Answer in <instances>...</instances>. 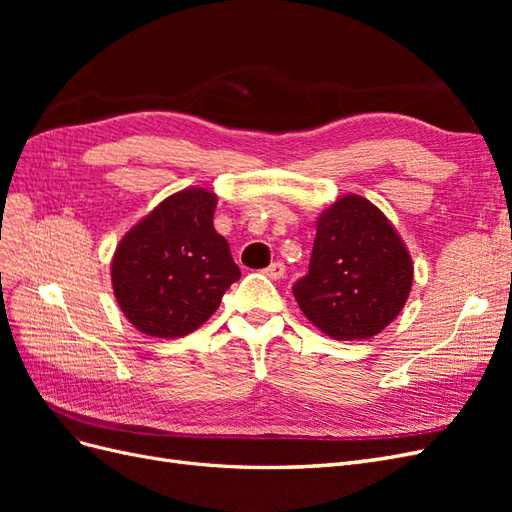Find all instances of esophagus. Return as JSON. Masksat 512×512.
<instances>
[{"label":"esophagus","instance_id":"34e87169","mask_svg":"<svg viewBox=\"0 0 512 512\" xmlns=\"http://www.w3.org/2000/svg\"><path fill=\"white\" fill-rule=\"evenodd\" d=\"M265 275L271 277V280H282V277L286 275V265H284V262H280V260L271 262V265L265 269Z\"/></svg>","mask_w":512,"mask_h":512}]
</instances>
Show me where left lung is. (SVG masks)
<instances>
[{"mask_svg": "<svg viewBox=\"0 0 512 512\" xmlns=\"http://www.w3.org/2000/svg\"><path fill=\"white\" fill-rule=\"evenodd\" d=\"M412 260L384 213L361 196L339 198L318 220L305 277L292 294L333 339H367L393 322L412 288Z\"/></svg>", "mask_w": 512, "mask_h": 512, "instance_id": "1", "label": "left lung"}]
</instances>
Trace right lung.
Returning a JSON list of instances; mask_svg holds the SVG:
<instances>
[{
  "instance_id": "1",
  "label": "right lung",
  "mask_w": 512,
  "mask_h": 512,
  "mask_svg": "<svg viewBox=\"0 0 512 512\" xmlns=\"http://www.w3.org/2000/svg\"><path fill=\"white\" fill-rule=\"evenodd\" d=\"M207 190L168 196L117 245L113 290L121 312L151 337H183L205 324L241 277L228 241L213 228Z\"/></svg>"
}]
</instances>
